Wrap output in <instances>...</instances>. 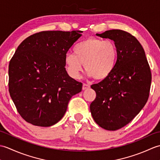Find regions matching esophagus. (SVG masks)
I'll use <instances>...</instances> for the list:
<instances>
[{
	"instance_id": "34e87169",
	"label": "esophagus",
	"mask_w": 160,
	"mask_h": 160,
	"mask_svg": "<svg viewBox=\"0 0 160 160\" xmlns=\"http://www.w3.org/2000/svg\"><path fill=\"white\" fill-rule=\"evenodd\" d=\"M89 87H90V86L89 85V84H85V83H83V84H82V89L83 90H85V89H89Z\"/></svg>"
}]
</instances>
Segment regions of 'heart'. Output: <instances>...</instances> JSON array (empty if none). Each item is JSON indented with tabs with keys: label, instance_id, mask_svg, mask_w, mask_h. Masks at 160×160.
Segmentation results:
<instances>
[{
	"label": "heart",
	"instance_id": "b5f03b06",
	"mask_svg": "<svg viewBox=\"0 0 160 160\" xmlns=\"http://www.w3.org/2000/svg\"><path fill=\"white\" fill-rule=\"evenodd\" d=\"M73 53H67L64 64L69 76L78 79L82 64L90 77L98 80L107 79L113 73L118 59L115 43L111 40L89 37L74 47Z\"/></svg>",
	"mask_w": 160,
	"mask_h": 160
}]
</instances>
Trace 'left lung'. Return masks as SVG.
<instances>
[{
  "label": "left lung",
  "instance_id": "left-lung-1",
  "mask_svg": "<svg viewBox=\"0 0 160 160\" xmlns=\"http://www.w3.org/2000/svg\"><path fill=\"white\" fill-rule=\"evenodd\" d=\"M96 35L113 40L118 59L109 77L91 86L96 97L90 104V111L100 127L116 131L128 124L147 103L151 69L143 47L131 33L112 29Z\"/></svg>",
  "mask_w": 160,
  "mask_h": 160
}]
</instances>
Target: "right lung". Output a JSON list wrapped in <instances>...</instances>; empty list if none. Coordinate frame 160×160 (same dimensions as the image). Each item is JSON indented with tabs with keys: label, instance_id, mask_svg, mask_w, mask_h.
I'll list each match as a JSON object with an SVG mask.
<instances>
[{
	"label": "right lung",
	"instance_id": "right-lung-1",
	"mask_svg": "<svg viewBox=\"0 0 160 160\" xmlns=\"http://www.w3.org/2000/svg\"><path fill=\"white\" fill-rule=\"evenodd\" d=\"M82 31H46L25 39L9 64V91L29 123L47 127L64 116L82 83L68 75L64 58Z\"/></svg>",
	"mask_w": 160,
	"mask_h": 160
}]
</instances>
